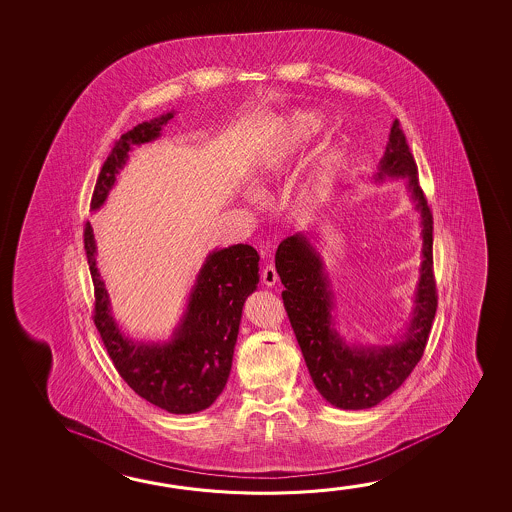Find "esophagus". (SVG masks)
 Returning <instances> with one entry per match:
<instances>
[{"label": "esophagus", "instance_id": "1", "mask_svg": "<svg viewBox=\"0 0 512 512\" xmlns=\"http://www.w3.org/2000/svg\"><path fill=\"white\" fill-rule=\"evenodd\" d=\"M278 282L277 269L273 264H268L266 268L262 269V284L273 287Z\"/></svg>", "mask_w": 512, "mask_h": 512}]
</instances>
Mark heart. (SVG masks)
<instances>
[{
  "instance_id": "heart-1",
  "label": "heart",
  "mask_w": 512,
  "mask_h": 512,
  "mask_svg": "<svg viewBox=\"0 0 512 512\" xmlns=\"http://www.w3.org/2000/svg\"><path fill=\"white\" fill-rule=\"evenodd\" d=\"M321 126H323V119L318 112L314 110L296 112L293 118L287 121L280 135L262 150L259 159L253 164V182L266 184L269 180L277 178L285 164L293 159L294 153L318 134Z\"/></svg>"
}]
</instances>
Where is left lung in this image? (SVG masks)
<instances>
[{
    "label": "left lung",
    "mask_w": 512,
    "mask_h": 512,
    "mask_svg": "<svg viewBox=\"0 0 512 512\" xmlns=\"http://www.w3.org/2000/svg\"><path fill=\"white\" fill-rule=\"evenodd\" d=\"M405 178V189L418 210L421 266L411 321L391 344H350L339 336L334 293L321 253L310 243L314 235H291L278 244L275 266L284 284L282 300L303 359L319 394L344 411L375 407L402 386L425 352L436 316L437 294L432 271V212L418 182V168L407 139L394 119L375 182Z\"/></svg>",
    "instance_id": "1"
}]
</instances>
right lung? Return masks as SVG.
I'll return each instance as SVG.
<instances>
[{
	"instance_id": "1",
	"label": "right lung",
	"mask_w": 512,
	"mask_h": 512,
	"mask_svg": "<svg viewBox=\"0 0 512 512\" xmlns=\"http://www.w3.org/2000/svg\"><path fill=\"white\" fill-rule=\"evenodd\" d=\"M175 114L171 110L144 121L119 137L96 180L91 209H100L107 200L128 151L159 139ZM84 243L96 298L94 325L121 378L146 402L171 414L205 411L227 386L244 302L259 284L257 250L250 244H234L210 252L171 337L144 343L126 336L112 316L109 291L96 266L91 223L85 225Z\"/></svg>"
}]
</instances>
